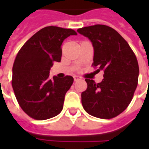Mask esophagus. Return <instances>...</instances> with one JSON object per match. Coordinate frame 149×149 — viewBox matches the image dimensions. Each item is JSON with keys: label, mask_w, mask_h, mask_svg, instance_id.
<instances>
[{"label": "esophagus", "mask_w": 149, "mask_h": 149, "mask_svg": "<svg viewBox=\"0 0 149 149\" xmlns=\"http://www.w3.org/2000/svg\"><path fill=\"white\" fill-rule=\"evenodd\" d=\"M73 78H74L75 81H80V80H81V79H82V78H81V77H79V76H74V77H73Z\"/></svg>", "instance_id": "esophagus-1"}]
</instances>
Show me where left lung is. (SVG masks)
<instances>
[{
  "label": "left lung",
  "mask_w": 149,
  "mask_h": 149,
  "mask_svg": "<svg viewBox=\"0 0 149 149\" xmlns=\"http://www.w3.org/2000/svg\"><path fill=\"white\" fill-rule=\"evenodd\" d=\"M93 43V66L104 71L100 83L86 78L81 93L84 109L95 117L112 119L125 111L137 87L139 65L128 42L112 28L95 24L77 29Z\"/></svg>",
  "instance_id": "1"
}]
</instances>
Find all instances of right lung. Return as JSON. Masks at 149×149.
Instances as JSON below:
<instances>
[{"mask_svg":"<svg viewBox=\"0 0 149 149\" xmlns=\"http://www.w3.org/2000/svg\"><path fill=\"white\" fill-rule=\"evenodd\" d=\"M77 34L71 29L45 27L19 50L13 67L12 86L19 105L32 118L47 120L62 111L73 77L50 79L49 71L54 62L61 60L64 40Z\"/></svg>","mask_w":149,"mask_h":149,"instance_id":"right-lung-1","label":"right lung"}]
</instances>
